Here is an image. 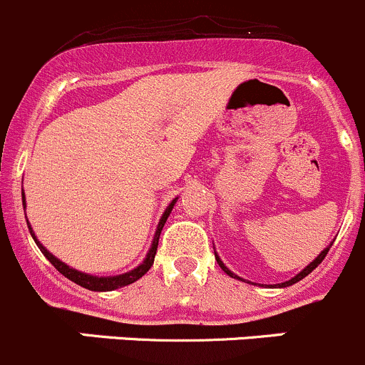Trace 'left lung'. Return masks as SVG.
<instances>
[{
    "label": "left lung",
    "mask_w": 365,
    "mask_h": 365,
    "mask_svg": "<svg viewBox=\"0 0 365 365\" xmlns=\"http://www.w3.org/2000/svg\"><path fill=\"white\" fill-rule=\"evenodd\" d=\"M328 250H330V247H328V248H324V250H323V252H321V254H319V255H317V257H316V259H314V261H312V262H310V264H309V266H307V268L304 269V272H300V273H298V275H297V277H294V279L287 280V282H282V284H277V286H279V287H287V286H293V284H297V282H298V280H302V279H304V277H307V275H309V273H310V272H312V269H316V268H317V264H321V261H323V259H324V257H327ZM215 257H216V261H218L220 268H222V269H223V272H225V273H227V275H230V277H234V279H237V277H236V275H234V273H232V272H229V268H225V264H223V262H222V261H220V257H218V255H216V254H215Z\"/></svg>",
    "instance_id": "8db88e82"
}]
</instances>
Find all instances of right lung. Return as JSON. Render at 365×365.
Masks as SVG:
<instances>
[{"label":"right lung","instance_id":"1","mask_svg":"<svg viewBox=\"0 0 365 365\" xmlns=\"http://www.w3.org/2000/svg\"><path fill=\"white\" fill-rule=\"evenodd\" d=\"M23 202H24V195H23ZM175 200H172V204L168 205L167 211L163 212V216H161L160 220V225H158V230L156 234H154V241H153V247H150L149 254H147L145 261L142 262V264L138 266V268L131 269V272L124 273V275H117V277H92V275H86V273H81L78 272V269L74 268H68L67 264H63V262L58 261V259L55 257L53 254H49L48 250H46L44 247H42L41 243L37 241V237H35L34 230H31L30 223H28V229H30V234L34 236L35 243H37V247L41 248L42 254L48 257V261L51 262L53 266H55L56 269L61 273L63 277H67L68 280H72V282H76L78 286L85 287V289H90V291H113V289H118V287H124V286H129V284L136 282V280L140 279V277L145 275L147 272L150 269V266H153L154 262V255H156V250H158V241H160V236H161V230H163L165 227V222H167L168 215L172 212V207H174Z\"/></svg>","mask_w":365,"mask_h":365}]
</instances>
